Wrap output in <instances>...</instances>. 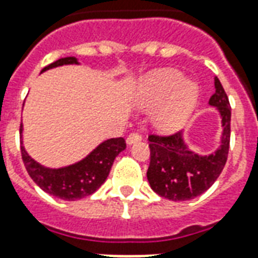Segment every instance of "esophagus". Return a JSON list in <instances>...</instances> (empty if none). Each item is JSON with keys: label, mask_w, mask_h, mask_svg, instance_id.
Wrapping results in <instances>:
<instances>
[{"label": "esophagus", "mask_w": 258, "mask_h": 258, "mask_svg": "<svg viewBox=\"0 0 258 258\" xmlns=\"http://www.w3.org/2000/svg\"><path fill=\"white\" fill-rule=\"evenodd\" d=\"M141 140H142L141 134H138V133H133V134H130L128 137H127V144H128V145H133L135 142H140Z\"/></svg>", "instance_id": "obj_1"}]
</instances>
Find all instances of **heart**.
<instances>
[{"instance_id":"b5f03b06","label":"heart","mask_w":258,"mask_h":258,"mask_svg":"<svg viewBox=\"0 0 258 258\" xmlns=\"http://www.w3.org/2000/svg\"><path fill=\"white\" fill-rule=\"evenodd\" d=\"M141 106L151 107V120L162 133L177 131L189 120L198 102V85L173 69H157L140 81Z\"/></svg>"}]
</instances>
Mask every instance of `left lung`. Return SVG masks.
<instances>
[{"label":"left lung","mask_w":258,"mask_h":258,"mask_svg":"<svg viewBox=\"0 0 258 258\" xmlns=\"http://www.w3.org/2000/svg\"><path fill=\"white\" fill-rule=\"evenodd\" d=\"M216 92L209 105L216 107L221 118L220 145L209 155H199L186 145L182 133L170 137L151 135V164L148 181L159 196L174 202L190 200L214 184L227 163L231 135V106L220 80L214 77Z\"/></svg>","instance_id":"obj_1"}]
</instances>
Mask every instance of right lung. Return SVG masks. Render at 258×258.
<instances>
[{"label": "right lung", "mask_w": 258, "mask_h": 258, "mask_svg": "<svg viewBox=\"0 0 258 258\" xmlns=\"http://www.w3.org/2000/svg\"><path fill=\"white\" fill-rule=\"evenodd\" d=\"M63 64H80L74 56L60 58L42 69L41 73ZM20 151L25 167L31 179L44 192L62 200H79L99 189L110 173L114 159L125 149L123 138H112L101 142L79 162L59 168H51L36 162L23 145V125H20Z\"/></svg>", "instance_id": "right-lung-1"}]
</instances>
